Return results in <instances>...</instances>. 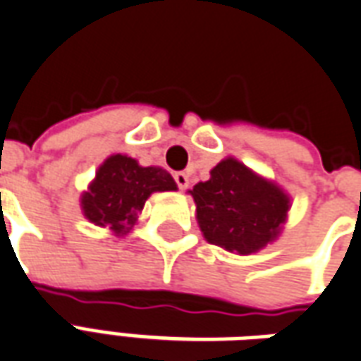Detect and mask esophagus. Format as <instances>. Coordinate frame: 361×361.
<instances>
[{"label": "esophagus", "instance_id": "obj_1", "mask_svg": "<svg viewBox=\"0 0 361 361\" xmlns=\"http://www.w3.org/2000/svg\"><path fill=\"white\" fill-rule=\"evenodd\" d=\"M175 183H177V186L180 188V190H186L188 188V175L186 173H175Z\"/></svg>", "mask_w": 361, "mask_h": 361}]
</instances>
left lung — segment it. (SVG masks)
<instances>
[{"instance_id":"8db88e82","label":"left lung","mask_w":361,"mask_h":361,"mask_svg":"<svg viewBox=\"0 0 361 361\" xmlns=\"http://www.w3.org/2000/svg\"><path fill=\"white\" fill-rule=\"evenodd\" d=\"M190 194L206 240L240 256L275 240L290 209L283 188L235 157L217 163L209 180L196 184Z\"/></svg>"}]
</instances>
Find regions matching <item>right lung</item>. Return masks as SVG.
<instances>
[{"mask_svg": "<svg viewBox=\"0 0 361 361\" xmlns=\"http://www.w3.org/2000/svg\"><path fill=\"white\" fill-rule=\"evenodd\" d=\"M177 190V184L161 167H142L128 155H109L80 198L84 217L97 227L126 235L146 200L154 192Z\"/></svg>", "mask_w": 361, "mask_h": 361, "instance_id": "1", "label": "right lung"}]
</instances>
